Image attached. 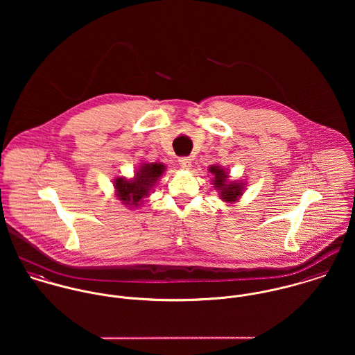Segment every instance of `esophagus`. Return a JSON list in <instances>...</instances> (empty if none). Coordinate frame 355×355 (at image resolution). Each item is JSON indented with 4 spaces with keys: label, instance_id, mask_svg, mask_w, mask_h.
<instances>
[{
    "label": "esophagus",
    "instance_id": "esophagus-1",
    "mask_svg": "<svg viewBox=\"0 0 355 355\" xmlns=\"http://www.w3.org/2000/svg\"><path fill=\"white\" fill-rule=\"evenodd\" d=\"M179 165L184 169H189L191 166V158L190 157H180L179 158Z\"/></svg>",
    "mask_w": 355,
    "mask_h": 355
}]
</instances>
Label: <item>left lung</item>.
<instances>
[{
  "instance_id": "8db88e82",
  "label": "left lung",
  "mask_w": 355,
  "mask_h": 355,
  "mask_svg": "<svg viewBox=\"0 0 355 355\" xmlns=\"http://www.w3.org/2000/svg\"><path fill=\"white\" fill-rule=\"evenodd\" d=\"M209 171L214 175V187L220 190V198L228 202L236 201L239 196H242L243 187L241 183L236 182H230L227 183L228 175L220 168V166H210Z\"/></svg>"
}]
</instances>
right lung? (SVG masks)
I'll return each instance as SVG.
<instances>
[{
    "instance_id": "add662e5",
    "label": "right lung",
    "mask_w": 355,
    "mask_h": 355,
    "mask_svg": "<svg viewBox=\"0 0 355 355\" xmlns=\"http://www.w3.org/2000/svg\"><path fill=\"white\" fill-rule=\"evenodd\" d=\"M164 169L162 164H144L134 180L116 179V196L124 205L138 206L142 202L141 200L149 194L153 184L162 175Z\"/></svg>"
}]
</instances>
